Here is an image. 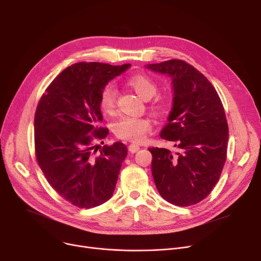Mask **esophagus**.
<instances>
[{
  "label": "esophagus",
  "instance_id": "obj_1",
  "mask_svg": "<svg viewBox=\"0 0 261 261\" xmlns=\"http://www.w3.org/2000/svg\"><path fill=\"white\" fill-rule=\"evenodd\" d=\"M139 150H140V146H139V145L131 144V145L129 146V151H130L131 153H135V152H138Z\"/></svg>",
  "mask_w": 261,
  "mask_h": 261
}]
</instances>
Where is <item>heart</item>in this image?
I'll return each instance as SVG.
<instances>
[{
  "mask_svg": "<svg viewBox=\"0 0 261 261\" xmlns=\"http://www.w3.org/2000/svg\"><path fill=\"white\" fill-rule=\"evenodd\" d=\"M130 86L140 97L145 100L152 98L156 94L158 87L155 82L146 75H134L128 78ZM117 91L115 87L109 84L102 88L99 95L100 109L106 113H111L116 105ZM160 110L159 107H156ZM152 122L147 117H131L127 116L119 119L114 125V133L117 138L134 143H141L145 140L147 133L151 130Z\"/></svg>",
  "mask_w": 261,
  "mask_h": 261,
  "instance_id": "1",
  "label": "heart"
}]
</instances>
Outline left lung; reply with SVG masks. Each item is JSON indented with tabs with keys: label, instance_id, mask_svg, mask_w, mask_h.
I'll list each match as a JSON object with an SVG mask.
<instances>
[{
	"label": "left lung",
	"instance_id": "1",
	"mask_svg": "<svg viewBox=\"0 0 261 261\" xmlns=\"http://www.w3.org/2000/svg\"><path fill=\"white\" fill-rule=\"evenodd\" d=\"M146 67L171 79L172 109L160 135L179 149L173 153L149 148L155 186L163 199L176 206L197 204L211 194L226 161L228 126L223 105L208 79L183 60Z\"/></svg>",
	"mask_w": 261,
	"mask_h": 261
}]
</instances>
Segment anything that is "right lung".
<instances>
[{
	"label": "right lung",
	"mask_w": 261,
	"mask_h": 261,
	"mask_svg": "<svg viewBox=\"0 0 261 261\" xmlns=\"http://www.w3.org/2000/svg\"><path fill=\"white\" fill-rule=\"evenodd\" d=\"M131 64L79 62L66 67L45 90L35 114L36 158L49 185L80 208L98 206L112 197L128 150L116 142L98 156L93 140L109 134L99 128L100 91Z\"/></svg>",
	"instance_id": "add662e5"
}]
</instances>
